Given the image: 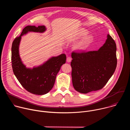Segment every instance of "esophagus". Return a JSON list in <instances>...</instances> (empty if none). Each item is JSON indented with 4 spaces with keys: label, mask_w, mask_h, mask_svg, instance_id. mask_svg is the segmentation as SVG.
Masks as SVG:
<instances>
[{
    "label": "esophagus",
    "mask_w": 130,
    "mask_h": 130,
    "mask_svg": "<svg viewBox=\"0 0 130 130\" xmlns=\"http://www.w3.org/2000/svg\"><path fill=\"white\" fill-rule=\"evenodd\" d=\"M71 59H71V57H67V62H71Z\"/></svg>",
    "instance_id": "34e87169"
}]
</instances>
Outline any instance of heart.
I'll use <instances>...</instances> for the list:
<instances>
[{"label": "heart", "mask_w": 130, "mask_h": 130, "mask_svg": "<svg viewBox=\"0 0 130 130\" xmlns=\"http://www.w3.org/2000/svg\"><path fill=\"white\" fill-rule=\"evenodd\" d=\"M87 33V31L84 30H82L79 33V36H83L85 35ZM93 40V36L92 35H88L85 37L81 42L77 44V45L76 46V49L78 50H83L85 49L88 46V45L92 42Z\"/></svg>", "instance_id": "b5f03b06"}]
</instances>
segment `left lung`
I'll return each mask as SVG.
<instances>
[{"label":"left lung","mask_w":130,"mask_h":130,"mask_svg":"<svg viewBox=\"0 0 130 130\" xmlns=\"http://www.w3.org/2000/svg\"><path fill=\"white\" fill-rule=\"evenodd\" d=\"M116 45L107 34L97 51H73L71 77L73 86L82 94L102 89L114 73L117 63Z\"/></svg>","instance_id":"1"}]
</instances>
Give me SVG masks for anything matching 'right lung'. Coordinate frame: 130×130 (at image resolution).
Wrapping results in <instances>:
<instances>
[{
	"label": "right lung",
	"mask_w": 130,
	"mask_h": 130,
	"mask_svg": "<svg viewBox=\"0 0 130 130\" xmlns=\"http://www.w3.org/2000/svg\"><path fill=\"white\" fill-rule=\"evenodd\" d=\"M46 30L44 26H27L19 36L16 38L12 45V66L13 72L22 86L34 95L46 94L52 88L57 75L61 66L66 63V56L62 54L52 57L39 67L27 68L22 63L19 54V45L22 36L28 32H44Z\"/></svg>",
	"instance_id": "right-lung-1"
}]
</instances>
